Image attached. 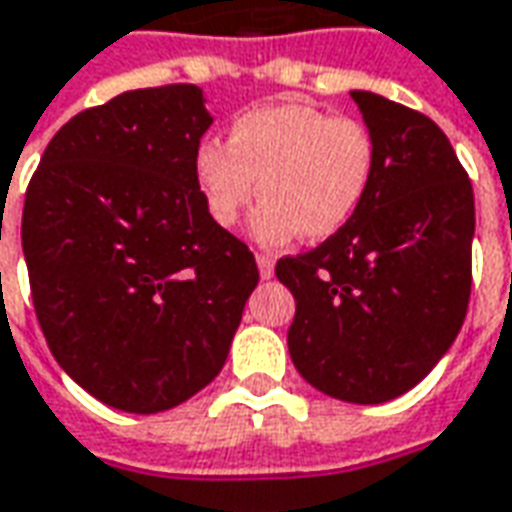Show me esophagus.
I'll return each mask as SVG.
<instances>
[{
    "label": "esophagus",
    "instance_id": "1",
    "mask_svg": "<svg viewBox=\"0 0 512 512\" xmlns=\"http://www.w3.org/2000/svg\"><path fill=\"white\" fill-rule=\"evenodd\" d=\"M257 268H260L263 280H271L274 277V255L271 252H257Z\"/></svg>",
    "mask_w": 512,
    "mask_h": 512
}]
</instances>
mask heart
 <instances>
[{"mask_svg": "<svg viewBox=\"0 0 512 512\" xmlns=\"http://www.w3.org/2000/svg\"><path fill=\"white\" fill-rule=\"evenodd\" d=\"M374 138L363 121L313 105L255 107L232 121L230 144L207 138L196 149V182L210 219L235 227L257 191L260 241L302 232L324 241L346 227L374 177Z\"/></svg>", "mask_w": 512, "mask_h": 512, "instance_id": "b5f03b06", "label": "heart"}]
</instances>
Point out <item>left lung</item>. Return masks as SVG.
I'll return each mask as SVG.
<instances>
[{"label":"left lung","mask_w":512,"mask_h":512,"mask_svg":"<svg viewBox=\"0 0 512 512\" xmlns=\"http://www.w3.org/2000/svg\"><path fill=\"white\" fill-rule=\"evenodd\" d=\"M352 99L377 149L366 199L274 271L296 299V371L327 396L380 405L424 380L463 327L474 191L435 121L368 91Z\"/></svg>","instance_id":"1"}]
</instances>
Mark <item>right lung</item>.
Returning a JSON list of instances; mask_svg holds the SVG:
<instances>
[{"label":"right lung","instance_id":"obj_1","mask_svg":"<svg viewBox=\"0 0 512 512\" xmlns=\"http://www.w3.org/2000/svg\"><path fill=\"white\" fill-rule=\"evenodd\" d=\"M196 85L127 91L66 121L24 196L21 246L52 355L99 402L160 413L227 360L257 263L196 182Z\"/></svg>","mask_w":512,"mask_h":512}]
</instances>
